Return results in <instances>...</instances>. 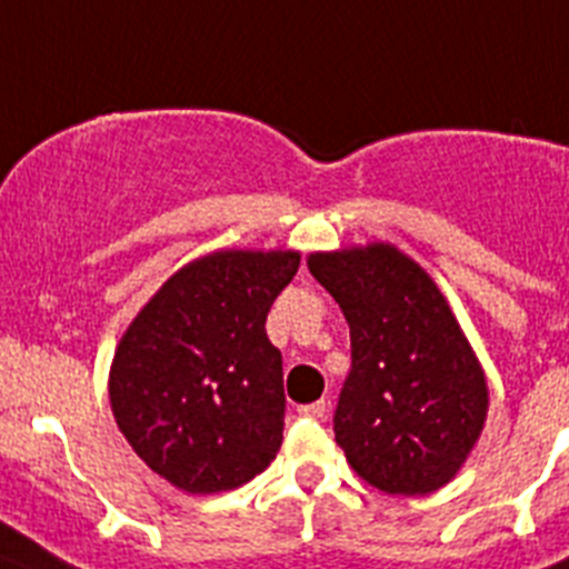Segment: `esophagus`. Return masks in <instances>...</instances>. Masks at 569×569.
Returning a JSON list of instances; mask_svg holds the SVG:
<instances>
[{
    "instance_id": "obj_1",
    "label": "esophagus",
    "mask_w": 569,
    "mask_h": 569,
    "mask_svg": "<svg viewBox=\"0 0 569 569\" xmlns=\"http://www.w3.org/2000/svg\"><path fill=\"white\" fill-rule=\"evenodd\" d=\"M299 413L310 416V419H325V413H328V405H325V401H313V405L299 407Z\"/></svg>"
}]
</instances>
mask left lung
I'll list each match as a JSON object with an SVG mask.
<instances>
[{"mask_svg": "<svg viewBox=\"0 0 569 569\" xmlns=\"http://www.w3.org/2000/svg\"><path fill=\"white\" fill-rule=\"evenodd\" d=\"M308 268L350 325V373L333 416L347 465L390 496H427L485 430L481 361L430 273L396 244L310 253Z\"/></svg>", "mask_w": 569, "mask_h": 569, "instance_id": "left-lung-1", "label": "left lung"}]
</instances>
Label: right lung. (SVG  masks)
Returning a JSON list of instances; mask_svg holds the SVG:
<instances>
[{
	"instance_id": "obj_1",
	"label": "right lung",
	"mask_w": 569,
	"mask_h": 569,
	"mask_svg": "<svg viewBox=\"0 0 569 569\" xmlns=\"http://www.w3.org/2000/svg\"><path fill=\"white\" fill-rule=\"evenodd\" d=\"M296 250H216L150 296L116 345L108 393L133 453L193 496L236 490L276 459L281 353L264 321Z\"/></svg>"
}]
</instances>
